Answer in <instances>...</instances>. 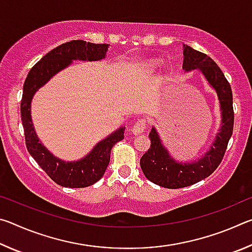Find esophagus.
<instances>
[{
	"instance_id": "obj_1",
	"label": "esophagus",
	"mask_w": 252,
	"mask_h": 252,
	"mask_svg": "<svg viewBox=\"0 0 252 252\" xmlns=\"http://www.w3.org/2000/svg\"><path fill=\"white\" fill-rule=\"evenodd\" d=\"M148 125L147 119H139L138 121L134 123V126H132V133L133 134H140L146 130V126Z\"/></svg>"
}]
</instances>
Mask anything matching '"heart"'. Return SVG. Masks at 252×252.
<instances>
[{
	"instance_id": "b5f03b06",
	"label": "heart",
	"mask_w": 252,
	"mask_h": 252,
	"mask_svg": "<svg viewBox=\"0 0 252 252\" xmlns=\"http://www.w3.org/2000/svg\"><path fill=\"white\" fill-rule=\"evenodd\" d=\"M158 66H159V61H158V60H150V61H147L144 63V67L150 71L156 70Z\"/></svg>"
}]
</instances>
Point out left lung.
I'll use <instances>...</instances> for the list:
<instances>
[{"instance_id": "1", "label": "left lung", "mask_w": 252, "mask_h": 252, "mask_svg": "<svg viewBox=\"0 0 252 252\" xmlns=\"http://www.w3.org/2000/svg\"><path fill=\"white\" fill-rule=\"evenodd\" d=\"M182 69L187 72L194 69L201 71L218 94L222 119L221 127L209 151L198 161L190 163H181L174 160L162 144L156 127H152L149 133L151 146L140 159V165L148 180L168 189L189 187L210 176L223 159L233 131L234 113L231 87L217 63L207 54L199 52L189 45H183Z\"/></svg>"}]
</instances>
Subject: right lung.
<instances>
[{
  "mask_svg": "<svg viewBox=\"0 0 252 252\" xmlns=\"http://www.w3.org/2000/svg\"><path fill=\"white\" fill-rule=\"evenodd\" d=\"M108 48L109 44H94L82 40L66 42L46 53L32 67L25 79L21 100V120L24 129L25 144L37 164L55 183L62 187L85 188L99 181L109 165L111 149L125 138L126 126H121L96 143L83 159L63 161L54 157L36 136L31 118L32 97L54 74L69 66L73 60L99 61L105 58Z\"/></svg>",
  "mask_w": 252,
  "mask_h": 252,
  "instance_id": "add662e5",
  "label": "right lung"
}]
</instances>
